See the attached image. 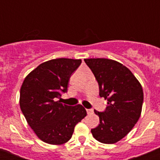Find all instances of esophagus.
Segmentation results:
<instances>
[{"instance_id": "esophagus-1", "label": "esophagus", "mask_w": 160, "mask_h": 160, "mask_svg": "<svg viewBox=\"0 0 160 160\" xmlns=\"http://www.w3.org/2000/svg\"><path fill=\"white\" fill-rule=\"evenodd\" d=\"M87 112L88 114H92L94 113V110L93 109H87Z\"/></svg>"}]
</instances>
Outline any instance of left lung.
Wrapping results in <instances>:
<instances>
[{
	"label": "left lung",
	"mask_w": 160,
	"mask_h": 160,
	"mask_svg": "<svg viewBox=\"0 0 160 160\" xmlns=\"http://www.w3.org/2000/svg\"><path fill=\"white\" fill-rule=\"evenodd\" d=\"M98 83L99 95L107 99L97 128L91 129L96 140L115 143L132 130L142 111L143 92L139 82L128 68L107 58L84 59Z\"/></svg>",
	"instance_id": "left-lung-1"
}]
</instances>
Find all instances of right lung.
<instances>
[{
	"label": "right lung",
	"mask_w": 160,
	"mask_h": 160,
	"mask_svg": "<svg viewBox=\"0 0 160 160\" xmlns=\"http://www.w3.org/2000/svg\"><path fill=\"white\" fill-rule=\"evenodd\" d=\"M81 59L57 58L40 64L26 76L20 91V107L41 140L60 145L71 138L74 127L87 115L82 105L67 106L56 101L67 92L72 73Z\"/></svg>",
	"instance_id": "obj_1"
}]
</instances>
